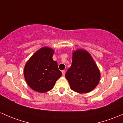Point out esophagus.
<instances>
[{
	"label": "esophagus",
	"instance_id": "esophagus-1",
	"mask_svg": "<svg viewBox=\"0 0 123 123\" xmlns=\"http://www.w3.org/2000/svg\"><path fill=\"white\" fill-rule=\"evenodd\" d=\"M62 74L64 76V75L65 74V73H66V70H63L62 71Z\"/></svg>",
	"mask_w": 123,
	"mask_h": 123
}]
</instances>
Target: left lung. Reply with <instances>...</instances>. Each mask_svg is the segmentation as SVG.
Segmentation results:
<instances>
[{
    "instance_id": "1",
    "label": "left lung",
    "mask_w": 123,
    "mask_h": 123,
    "mask_svg": "<svg viewBox=\"0 0 123 123\" xmlns=\"http://www.w3.org/2000/svg\"><path fill=\"white\" fill-rule=\"evenodd\" d=\"M65 76L73 90L86 93L97 86L100 73L87 51L77 50L73 53L72 66L66 73Z\"/></svg>"
}]
</instances>
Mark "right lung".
Wrapping results in <instances>:
<instances>
[{
  "label": "right lung",
  "instance_id": "right-lung-1",
  "mask_svg": "<svg viewBox=\"0 0 123 123\" xmlns=\"http://www.w3.org/2000/svg\"><path fill=\"white\" fill-rule=\"evenodd\" d=\"M54 50L45 47L40 49L30 58L25 66L26 82L35 91L44 93L52 89L62 76L57 63L52 59Z\"/></svg>",
  "mask_w": 123,
  "mask_h": 123
}]
</instances>
